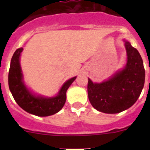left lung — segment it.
<instances>
[{"label":"left lung","mask_w":150,"mask_h":150,"mask_svg":"<svg viewBox=\"0 0 150 150\" xmlns=\"http://www.w3.org/2000/svg\"><path fill=\"white\" fill-rule=\"evenodd\" d=\"M126 65L122 70L100 83L88 82V96L94 108L104 113H118L137 101L145 82L142 58L131 43L125 40Z\"/></svg>","instance_id":"left-lung-1"}]
</instances>
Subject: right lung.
<instances>
[{
  "mask_svg": "<svg viewBox=\"0 0 150 150\" xmlns=\"http://www.w3.org/2000/svg\"><path fill=\"white\" fill-rule=\"evenodd\" d=\"M23 49H17L12 57L8 76L9 87L13 98L18 105L26 112L38 116L53 115L62 110L66 101L67 88L76 79V76L64 83L59 94L52 98L36 96L24 84L19 58Z\"/></svg>",
  "mask_w": 150,
  "mask_h": 150,
  "instance_id": "1",
  "label": "right lung"
}]
</instances>
